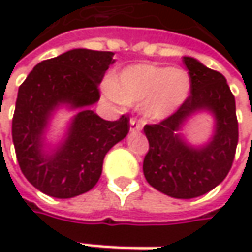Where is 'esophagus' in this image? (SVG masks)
Here are the masks:
<instances>
[{
  "label": "esophagus",
  "mask_w": 252,
  "mask_h": 252,
  "mask_svg": "<svg viewBox=\"0 0 252 252\" xmlns=\"http://www.w3.org/2000/svg\"><path fill=\"white\" fill-rule=\"evenodd\" d=\"M140 129H141V124L135 118H131L129 120V131L131 132H138Z\"/></svg>",
  "instance_id": "34e87169"
}]
</instances>
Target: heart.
Masks as SVG:
<instances>
[{"instance_id":"1","label":"heart","mask_w":252,"mask_h":252,"mask_svg":"<svg viewBox=\"0 0 252 252\" xmlns=\"http://www.w3.org/2000/svg\"><path fill=\"white\" fill-rule=\"evenodd\" d=\"M191 78L185 70L153 64L124 68L105 84V96L114 103L140 105L150 120H163L188 99Z\"/></svg>"}]
</instances>
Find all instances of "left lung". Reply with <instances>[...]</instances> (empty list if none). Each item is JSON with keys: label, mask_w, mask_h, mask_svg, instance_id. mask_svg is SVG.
I'll use <instances>...</instances> for the list:
<instances>
[{"label": "left lung", "mask_w": 252, "mask_h": 252, "mask_svg": "<svg viewBox=\"0 0 252 252\" xmlns=\"http://www.w3.org/2000/svg\"><path fill=\"white\" fill-rule=\"evenodd\" d=\"M191 78L188 99L166 120L144 126L149 152L143 162L147 182L174 198H195L218 187L232 168L238 144L235 97L226 78L191 57H184ZM200 110L215 118L207 145L194 148L180 134L185 121Z\"/></svg>", "instance_id": "1"}]
</instances>
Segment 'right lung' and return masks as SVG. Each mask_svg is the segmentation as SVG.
Wrapping results in <instances>:
<instances>
[{"label": "right lung", "mask_w": 252, "mask_h": 252, "mask_svg": "<svg viewBox=\"0 0 252 252\" xmlns=\"http://www.w3.org/2000/svg\"><path fill=\"white\" fill-rule=\"evenodd\" d=\"M114 52L71 49L39 63L19 87L13 117V143L27 181L46 195L71 198L90 191L102 174L105 155L129 131L128 118L105 121L94 105L99 84ZM61 106L78 109L64 140L44 143L46 128Z\"/></svg>", "instance_id": "add662e5"}]
</instances>
